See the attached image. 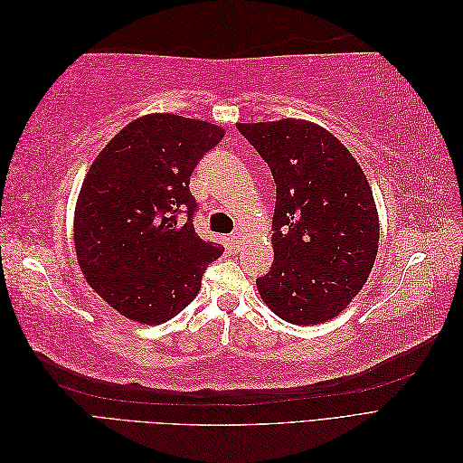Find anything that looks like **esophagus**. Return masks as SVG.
Returning a JSON list of instances; mask_svg holds the SVG:
<instances>
[{
    "instance_id": "obj_1",
    "label": "esophagus",
    "mask_w": 463,
    "mask_h": 463,
    "mask_svg": "<svg viewBox=\"0 0 463 463\" xmlns=\"http://www.w3.org/2000/svg\"><path fill=\"white\" fill-rule=\"evenodd\" d=\"M241 241H243L241 232H235V233L230 237V243H232V249H233V250H237V249L241 247Z\"/></svg>"
}]
</instances>
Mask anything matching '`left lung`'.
<instances>
[{
    "label": "left lung",
    "instance_id": "8db88e82",
    "mask_svg": "<svg viewBox=\"0 0 463 463\" xmlns=\"http://www.w3.org/2000/svg\"><path fill=\"white\" fill-rule=\"evenodd\" d=\"M276 184L274 262L257 279L262 301L291 325L340 315L376 259L378 213L359 162L305 119L237 123Z\"/></svg>",
    "mask_w": 463,
    "mask_h": 463
}]
</instances>
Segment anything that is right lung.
I'll return each instance as SVG.
<instances>
[{
    "instance_id": "obj_1",
    "label": "right lung",
    "mask_w": 463,
    "mask_h": 463,
    "mask_svg": "<svg viewBox=\"0 0 463 463\" xmlns=\"http://www.w3.org/2000/svg\"><path fill=\"white\" fill-rule=\"evenodd\" d=\"M222 137L214 123L148 114L92 162L75 206V253L90 288L119 315L141 325L174 318L223 253L194 232L199 206L189 191L194 165Z\"/></svg>"
}]
</instances>
